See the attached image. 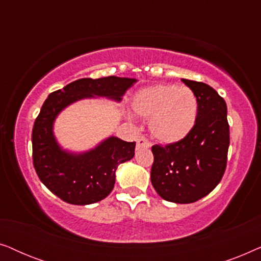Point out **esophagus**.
Returning <instances> with one entry per match:
<instances>
[{
  "instance_id": "1",
  "label": "esophagus",
  "mask_w": 261,
  "mask_h": 261,
  "mask_svg": "<svg viewBox=\"0 0 261 261\" xmlns=\"http://www.w3.org/2000/svg\"><path fill=\"white\" fill-rule=\"evenodd\" d=\"M149 146H151V144H149V141L145 137H139L137 139V147L138 148H148Z\"/></svg>"
}]
</instances>
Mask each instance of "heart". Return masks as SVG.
<instances>
[{
	"label": "heart",
	"mask_w": 261,
	"mask_h": 261,
	"mask_svg": "<svg viewBox=\"0 0 261 261\" xmlns=\"http://www.w3.org/2000/svg\"><path fill=\"white\" fill-rule=\"evenodd\" d=\"M139 116L148 120L152 137L163 144H176L188 137L197 122L199 103L194 91L174 84L142 88L132 98Z\"/></svg>",
	"instance_id": "b5f03b06"
}]
</instances>
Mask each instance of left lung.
<instances>
[{
	"mask_svg": "<svg viewBox=\"0 0 261 261\" xmlns=\"http://www.w3.org/2000/svg\"><path fill=\"white\" fill-rule=\"evenodd\" d=\"M199 103L194 129L176 144L154 145L151 181L160 197L194 203L212 192L222 179L229 147V124L224 99L208 84L181 80Z\"/></svg>",
	"mask_w": 261,
	"mask_h": 261,
	"instance_id": "8db88e82",
	"label": "left lung"
}]
</instances>
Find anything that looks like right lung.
Returning <instances> with one entry per match:
<instances>
[{"label":"right lung","mask_w":261,"mask_h":261,"mask_svg":"<svg viewBox=\"0 0 261 261\" xmlns=\"http://www.w3.org/2000/svg\"><path fill=\"white\" fill-rule=\"evenodd\" d=\"M135 82L134 78L115 76L82 78L46 98L32 132L33 165L45 187L64 202L85 205L106 198L115 184L117 166L134 156L135 142L112 137L90 152L71 154L62 151L53 137L52 124L56 116L63 108L81 98L106 96L120 101Z\"/></svg>","instance_id":"right-lung-1"}]
</instances>
